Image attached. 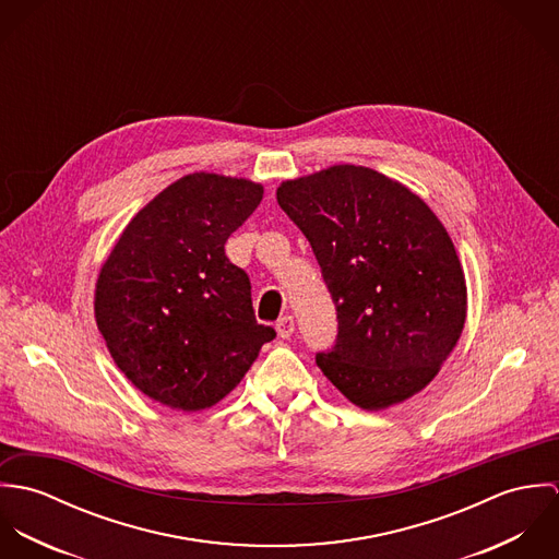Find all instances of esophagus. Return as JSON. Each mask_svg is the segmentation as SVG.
<instances>
[{
    "instance_id": "esophagus-1",
    "label": "esophagus",
    "mask_w": 559,
    "mask_h": 559,
    "mask_svg": "<svg viewBox=\"0 0 559 559\" xmlns=\"http://www.w3.org/2000/svg\"><path fill=\"white\" fill-rule=\"evenodd\" d=\"M275 329H277V335L282 340H288L295 333V320H293V317H284V319L277 320Z\"/></svg>"
}]
</instances>
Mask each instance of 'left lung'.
Here are the masks:
<instances>
[{"instance_id": "8db88e82", "label": "left lung", "mask_w": 559, "mask_h": 559, "mask_svg": "<svg viewBox=\"0 0 559 559\" xmlns=\"http://www.w3.org/2000/svg\"><path fill=\"white\" fill-rule=\"evenodd\" d=\"M277 202L310 240L337 310L322 374L366 411L421 392L467 319L465 273L437 215L399 180L346 163L284 180Z\"/></svg>"}]
</instances>
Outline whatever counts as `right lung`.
Segmentation results:
<instances>
[{
    "label": "right lung",
    "mask_w": 559,
    "mask_h": 559,
    "mask_svg": "<svg viewBox=\"0 0 559 559\" xmlns=\"http://www.w3.org/2000/svg\"><path fill=\"white\" fill-rule=\"evenodd\" d=\"M262 193L247 178L187 174L129 222L98 271L94 319L109 355L163 406L217 404L275 337L258 324L249 277L224 249Z\"/></svg>",
    "instance_id": "obj_1"
}]
</instances>
